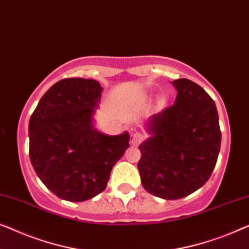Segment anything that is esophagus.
Returning <instances> with one entry per match:
<instances>
[{
	"mask_svg": "<svg viewBox=\"0 0 249 249\" xmlns=\"http://www.w3.org/2000/svg\"><path fill=\"white\" fill-rule=\"evenodd\" d=\"M143 139H145V135H143L142 132L136 131L131 135V143L133 146L140 145V143L143 142Z\"/></svg>",
	"mask_w": 249,
	"mask_h": 249,
	"instance_id": "esophagus-1",
	"label": "esophagus"
}]
</instances>
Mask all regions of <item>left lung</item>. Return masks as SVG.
<instances>
[{
	"instance_id": "1",
	"label": "left lung",
	"mask_w": 249,
	"mask_h": 249,
	"mask_svg": "<svg viewBox=\"0 0 249 249\" xmlns=\"http://www.w3.org/2000/svg\"><path fill=\"white\" fill-rule=\"evenodd\" d=\"M173 106L149 119L151 137L140 143L138 161L147 192L166 200L187 196L213 172L221 143L214 101L196 83L179 78Z\"/></svg>"
}]
</instances>
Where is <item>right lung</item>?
<instances>
[{
    "instance_id": "add662e5",
    "label": "right lung",
    "mask_w": 249,
    "mask_h": 249,
    "mask_svg": "<svg viewBox=\"0 0 249 249\" xmlns=\"http://www.w3.org/2000/svg\"><path fill=\"white\" fill-rule=\"evenodd\" d=\"M103 89L85 78H64L39 101L29 121L35 172L60 199L82 202L106 190L114 164L129 148V135L99 132L93 114Z\"/></svg>"
}]
</instances>
